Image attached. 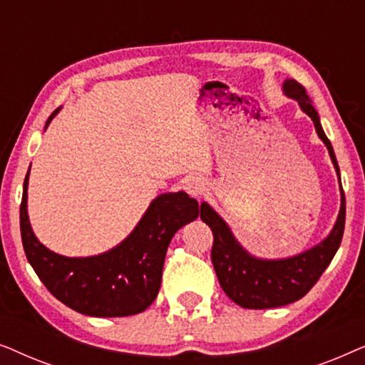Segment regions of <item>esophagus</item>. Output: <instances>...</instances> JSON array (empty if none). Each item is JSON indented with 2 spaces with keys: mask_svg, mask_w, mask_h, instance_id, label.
I'll return each mask as SVG.
<instances>
[{
  "mask_svg": "<svg viewBox=\"0 0 365 365\" xmlns=\"http://www.w3.org/2000/svg\"><path fill=\"white\" fill-rule=\"evenodd\" d=\"M184 189H186V192L191 194L192 197H199L204 191H206V181H204L202 178L191 176L184 181Z\"/></svg>",
  "mask_w": 365,
  "mask_h": 365,
  "instance_id": "1",
  "label": "esophagus"
}]
</instances>
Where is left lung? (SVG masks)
<instances>
[{"label":"left lung","instance_id":"obj_1","mask_svg":"<svg viewBox=\"0 0 365 365\" xmlns=\"http://www.w3.org/2000/svg\"><path fill=\"white\" fill-rule=\"evenodd\" d=\"M282 93L297 101L302 111L312 119L317 136L326 144L339 178L341 209L332 231L316 246L296 256L264 259L252 256L237 241L227 222L207 202H201V219L211 227L214 236L211 257L219 284L226 296L244 309L281 307L306 296L336 256L346 224V197L341 184V171L332 144L321 126L319 113L312 106L306 89L294 79H284Z\"/></svg>","mask_w":365,"mask_h":365}]
</instances>
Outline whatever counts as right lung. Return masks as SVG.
I'll list each match as a JSON object with an SVG mask.
<instances>
[{
	"mask_svg": "<svg viewBox=\"0 0 365 365\" xmlns=\"http://www.w3.org/2000/svg\"><path fill=\"white\" fill-rule=\"evenodd\" d=\"M59 109L48 118L44 129ZM28 181L29 169L19 207L23 247L48 291L84 316L124 317L146 311L161 287L169 242L184 224L197 217L196 199L184 191L159 194L118 246L96 256L68 257L53 252L34 236L28 216Z\"/></svg>",
	"mask_w": 365,
	"mask_h": 365,
	"instance_id": "right-lung-1",
	"label": "right lung"
}]
</instances>
